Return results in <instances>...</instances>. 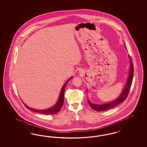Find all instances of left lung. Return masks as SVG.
<instances>
[{"mask_svg":"<svg viewBox=\"0 0 147 147\" xmlns=\"http://www.w3.org/2000/svg\"><path fill=\"white\" fill-rule=\"evenodd\" d=\"M126 49H127V48H126ZM129 58L130 59V61L129 75H128L126 84L125 85V88L122 90L120 95L115 100H114L111 102L106 103L105 104H101V105L94 104L93 103L91 102L88 98V102L89 103V106L93 110L98 111H107L108 109H109L113 107H115L117 105H119L120 103L122 102L125 100V98H127L128 95V93H129V90L131 87V84L133 82L134 76L133 64L132 63V60H131L130 55H129Z\"/></svg>","mask_w":147,"mask_h":147,"instance_id":"left-lung-1","label":"left lung"}]
</instances>
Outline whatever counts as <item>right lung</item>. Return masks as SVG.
<instances>
[{
    "label": "right lung",
    "instance_id": "right-lung-1",
    "mask_svg": "<svg viewBox=\"0 0 147 147\" xmlns=\"http://www.w3.org/2000/svg\"><path fill=\"white\" fill-rule=\"evenodd\" d=\"M72 77L70 78L68 80H67V81L65 83V84L62 86V88L61 90L60 93V95L59 97L58 98V101L56 103V104L55 105H54L51 108H50L49 109H44V110H38V109H33L31 107L27 106L26 104H25L24 103V105L25 106V107H26L30 111L36 112V113H40V114H45V115H49V114H55L57 113H58L59 111L60 110L61 108L62 107V105L63 104V98H64V92H65V87L67 85V83L68 82V81L71 79Z\"/></svg>",
    "mask_w": 147,
    "mask_h": 147
}]
</instances>
